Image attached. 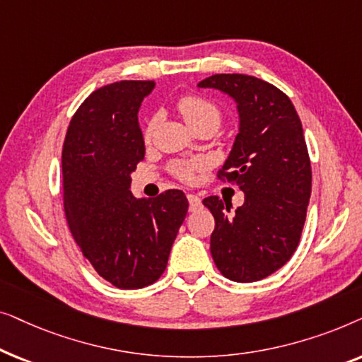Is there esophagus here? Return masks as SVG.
I'll return each mask as SVG.
<instances>
[{"label": "esophagus", "mask_w": 362, "mask_h": 362, "mask_svg": "<svg viewBox=\"0 0 362 362\" xmlns=\"http://www.w3.org/2000/svg\"><path fill=\"white\" fill-rule=\"evenodd\" d=\"M187 197V201H189V209L191 211H196V209H199L201 207V197L199 196H196V194H187L186 196Z\"/></svg>", "instance_id": "34e87169"}]
</instances>
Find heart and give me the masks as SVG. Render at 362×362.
Wrapping results in <instances>:
<instances>
[{
	"label": "heart",
	"mask_w": 362,
	"mask_h": 362,
	"mask_svg": "<svg viewBox=\"0 0 362 362\" xmlns=\"http://www.w3.org/2000/svg\"><path fill=\"white\" fill-rule=\"evenodd\" d=\"M177 110L185 118L187 125L192 130L199 127H211L216 128L221 125L222 122V110L214 100L211 98L196 95V93H186L182 95L176 103ZM156 128V118H150L146 122L145 128H143V141L150 143ZM202 168L201 160H177L173 161L170 165V170L173 176H176L181 181H191L197 171Z\"/></svg>",
	"instance_id": "b5f03b06"
}]
</instances>
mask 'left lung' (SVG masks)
Instances as JSON below:
<instances>
[{"mask_svg": "<svg viewBox=\"0 0 362 362\" xmlns=\"http://www.w3.org/2000/svg\"><path fill=\"white\" fill-rule=\"evenodd\" d=\"M239 103L240 132L217 180L237 185L245 202L230 214L217 196L202 201L214 216L211 254L226 279L257 281L281 269L300 244L311 194L303 127L286 93L245 74L199 82Z\"/></svg>", "mask_w": 362, "mask_h": 362, "instance_id": "obj_1", "label": "left lung"}]
</instances>
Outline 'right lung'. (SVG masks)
<instances>
[{
  "label": "right lung",
  "instance_id": "right-lung-1",
  "mask_svg": "<svg viewBox=\"0 0 362 362\" xmlns=\"http://www.w3.org/2000/svg\"><path fill=\"white\" fill-rule=\"evenodd\" d=\"M153 81H120L92 92L74 113L62 146L64 211L76 244L102 279L148 286L168 265L185 221V192L135 199L130 173L145 158L138 108Z\"/></svg>",
  "mask_w": 362,
  "mask_h": 362
}]
</instances>
